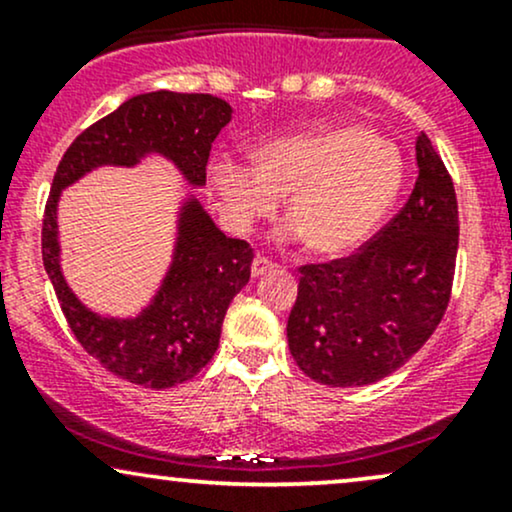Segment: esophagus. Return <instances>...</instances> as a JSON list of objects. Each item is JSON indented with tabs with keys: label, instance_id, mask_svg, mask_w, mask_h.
I'll return each instance as SVG.
<instances>
[{
	"label": "esophagus",
	"instance_id": "esophagus-1",
	"mask_svg": "<svg viewBox=\"0 0 512 512\" xmlns=\"http://www.w3.org/2000/svg\"><path fill=\"white\" fill-rule=\"evenodd\" d=\"M274 267H276V264L272 260H267V257L257 255L255 260H252V276H262V274L272 272Z\"/></svg>",
	"mask_w": 512,
	"mask_h": 512
}]
</instances>
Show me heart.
Segmentation results:
<instances>
[{
	"label": "heart",
	"instance_id": "obj_1",
	"mask_svg": "<svg viewBox=\"0 0 512 512\" xmlns=\"http://www.w3.org/2000/svg\"><path fill=\"white\" fill-rule=\"evenodd\" d=\"M250 163L219 158L211 182L233 226L248 231L286 198L291 236L337 257L373 236L397 202L407 161L392 139L363 127H317L276 137Z\"/></svg>",
	"mask_w": 512,
	"mask_h": 512
}]
</instances>
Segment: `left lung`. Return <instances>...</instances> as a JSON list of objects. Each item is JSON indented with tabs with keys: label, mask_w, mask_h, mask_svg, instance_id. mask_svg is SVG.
<instances>
[{
	"label": "left lung",
	"mask_w": 512,
	"mask_h": 512,
	"mask_svg": "<svg viewBox=\"0 0 512 512\" xmlns=\"http://www.w3.org/2000/svg\"><path fill=\"white\" fill-rule=\"evenodd\" d=\"M419 178L402 209L351 255L298 267L286 337L296 366L327 387H363L402 368L448 310L460 216L431 139H416Z\"/></svg>",
	"instance_id": "8db88e82"
}]
</instances>
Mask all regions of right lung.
<instances>
[{
    "mask_svg": "<svg viewBox=\"0 0 512 512\" xmlns=\"http://www.w3.org/2000/svg\"><path fill=\"white\" fill-rule=\"evenodd\" d=\"M228 122L231 105L209 93H142L84 129L57 166L43 214L45 272L76 342L127 383L166 390L195 378L219 349L223 317L248 284L255 255L250 243L223 236L190 202L170 272L149 308L129 320L101 317L76 301L60 272L57 199L91 168L134 166L149 151L168 156L190 185H204L211 144Z\"/></svg>",
    "mask_w": 512,
    "mask_h": 512,
    "instance_id": "add662e5",
    "label": "right lung"
}]
</instances>
